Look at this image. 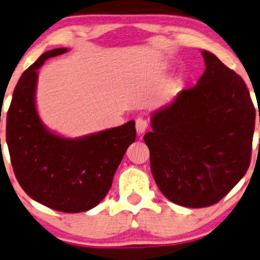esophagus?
<instances>
[{
	"label": "esophagus",
	"instance_id": "34e87169",
	"mask_svg": "<svg viewBox=\"0 0 260 260\" xmlns=\"http://www.w3.org/2000/svg\"><path fill=\"white\" fill-rule=\"evenodd\" d=\"M147 128H148V122L144 118H142V117H138L136 119V129H137L138 135H142V133L146 132Z\"/></svg>",
	"mask_w": 260,
	"mask_h": 260
}]
</instances>
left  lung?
<instances>
[{"instance_id": "obj_1", "label": "left lung", "mask_w": 260, "mask_h": 260, "mask_svg": "<svg viewBox=\"0 0 260 260\" xmlns=\"http://www.w3.org/2000/svg\"><path fill=\"white\" fill-rule=\"evenodd\" d=\"M202 56L206 71L196 86L153 112L144 135L158 188L188 208L213 206L244 177L255 124L243 78L210 52Z\"/></svg>"}]
</instances>
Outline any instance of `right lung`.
Instances as JSON below:
<instances>
[{
	"label": "right lung",
	"mask_w": 260,
	"mask_h": 260,
	"mask_svg": "<svg viewBox=\"0 0 260 260\" xmlns=\"http://www.w3.org/2000/svg\"><path fill=\"white\" fill-rule=\"evenodd\" d=\"M67 48L45 52L17 82L7 112L6 142L13 172L34 201L64 213L94 208L112 185L136 139L135 121L80 138L51 132L36 108L38 68Z\"/></svg>",
	"instance_id": "right-lung-1"
}]
</instances>
